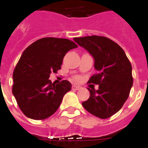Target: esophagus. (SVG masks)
<instances>
[{"label":"esophagus","instance_id":"34e87169","mask_svg":"<svg viewBox=\"0 0 148 148\" xmlns=\"http://www.w3.org/2000/svg\"><path fill=\"white\" fill-rule=\"evenodd\" d=\"M72 89H73L74 90H78L81 89V86H76V85H74V86H72Z\"/></svg>","mask_w":148,"mask_h":148}]
</instances>
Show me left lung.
<instances>
[{"label": "left lung", "instance_id": "obj_1", "mask_svg": "<svg viewBox=\"0 0 148 148\" xmlns=\"http://www.w3.org/2000/svg\"><path fill=\"white\" fill-rule=\"evenodd\" d=\"M74 40L92 55L97 71L88 82L99 85V88H88L90 97L82 106L97 117H110L122 108L129 96L133 84L130 62L124 50L106 37L92 36Z\"/></svg>", "mask_w": 148, "mask_h": 148}]
</instances>
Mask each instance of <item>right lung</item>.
<instances>
[{"label":"right lung","mask_w":148,"mask_h":148,"mask_svg":"<svg viewBox=\"0 0 148 148\" xmlns=\"http://www.w3.org/2000/svg\"><path fill=\"white\" fill-rule=\"evenodd\" d=\"M77 46L67 39L42 38L24 50L13 72L12 93L27 117L44 120L55 113L71 90L66 80L52 83V72L61 69L65 55Z\"/></svg>","instance_id":"1"}]
</instances>
